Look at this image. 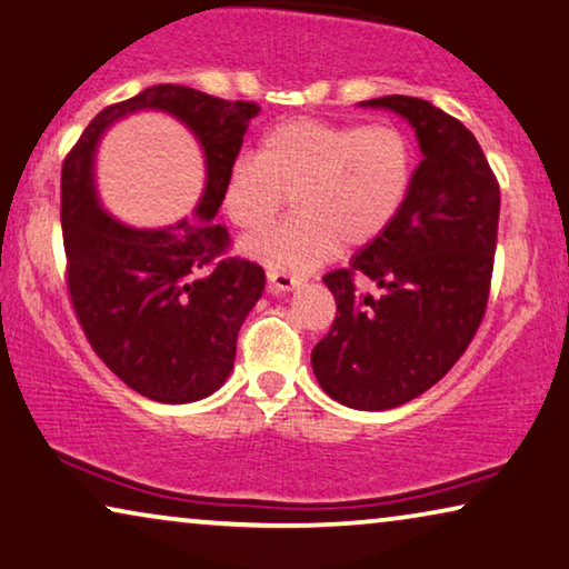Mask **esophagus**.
<instances>
[{"label":"esophagus","instance_id":"1","mask_svg":"<svg viewBox=\"0 0 569 569\" xmlns=\"http://www.w3.org/2000/svg\"><path fill=\"white\" fill-rule=\"evenodd\" d=\"M268 286L273 293H286V291H293V288H299L301 278H296L291 273H281V270H268Z\"/></svg>","mask_w":569,"mask_h":569}]
</instances>
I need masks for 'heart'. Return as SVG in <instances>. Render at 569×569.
Here are the masks:
<instances>
[{
    "instance_id": "1",
    "label": "heart",
    "mask_w": 569,
    "mask_h": 569,
    "mask_svg": "<svg viewBox=\"0 0 569 569\" xmlns=\"http://www.w3.org/2000/svg\"><path fill=\"white\" fill-rule=\"evenodd\" d=\"M413 150L391 124L278 122L262 134L258 156H240L222 183V209L242 232L273 222L291 193L296 214L244 242L250 258L281 273H309L339 248L383 237L406 207Z\"/></svg>"
}]
</instances>
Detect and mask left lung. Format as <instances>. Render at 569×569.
Here are the masks:
<instances>
[{"mask_svg":"<svg viewBox=\"0 0 569 569\" xmlns=\"http://www.w3.org/2000/svg\"><path fill=\"white\" fill-rule=\"evenodd\" d=\"M360 107L403 117L423 158L391 230L366 244L350 268L325 276L337 317L311 350V368L335 401L386 411L442 380L478 332L501 189L475 134L429 101L393 94ZM360 274L381 288L380 297L357 291Z\"/></svg>","mask_w":569,"mask_h":569,"instance_id":"left-lung-1","label":"left lung"}]
</instances>
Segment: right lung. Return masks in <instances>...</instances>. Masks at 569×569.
Returning <instances> with one entry per match:
<instances>
[{
	"mask_svg": "<svg viewBox=\"0 0 569 569\" xmlns=\"http://www.w3.org/2000/svg\"><path fill=\"white\" fill-rule=\"evenodd\" d=\"M140 108L181 119L208 163L198 214L163 231L122 226L96 197L100 134ZM258 112L252 101L158 83L101 109L63 160L61 227L73 311L104 366L150 401L191 403L222 388L234 366L237 332L266 288L260 266L224 256L230 234L211 222L222 207L224 176Z\"/></svg>",
	"mask_w": 569,
	"mask_h": 569,
	"instance_id": "right-lung-1",
	"label": "right lung"
}]
</instances>
